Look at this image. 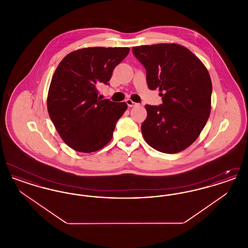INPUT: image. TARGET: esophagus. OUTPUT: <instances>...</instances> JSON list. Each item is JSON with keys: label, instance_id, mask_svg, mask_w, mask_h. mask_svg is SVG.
Instances as JSON below:
<instances>
[{"label": "esophagus", "instance_id": "34e87169", "mask_svg": "<svg viewBox=\"0 0 248 248\" xmlns=\"http://www.w3.org/2000/svg\"><path fill=\"white\" fill-rule=\"evenodd\" d=\"M125 102H126V104H127V106L130 107V108H132V107L136 106L137 105V103H135L132 99H130V98H127L126 100H125Z\"/></svg>", "mask_w": 248, "mask_h": 248}]
</instances>
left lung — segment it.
Segmentation results:
<instances>
[{
    "label": "left lung",
    "mask_w": 248,
    "mask_h": 248,
    "mask_svg": "<svg viewBox=\"0 0 248 248\" xmlns=\"http://www.w3.org/2000/svg\"><path fill=\"white\" fill-rule=\"evenodd\" d=\"M132 51L146 69L149 88L159 89L163 99L160 106H145V141L165 154L184 151L197 140L210 115L212 83L207 69L177 44L140 46Z\"/></svg>",
    "instance_id": "1"
}]
</instances>
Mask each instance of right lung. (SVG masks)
<instances>
[{
	"mask_svg": "<svg viewBox=\"0 0 248 248\" xmlns=\"http://www.w3.org/2000/svg\"><path fill=\"white\" fill-rule=\"evenodd\" d=\"M128 47H87L68 54L49 86L47 110L59 136L79 153H94L111 140L125 102L98 97L97 87L111 78Z\"/></svg>",
	"mask_w": 248,
	"mask_h": 248,
	"instance_id": "1",
	"label": "right lung"
}]
</instances>
